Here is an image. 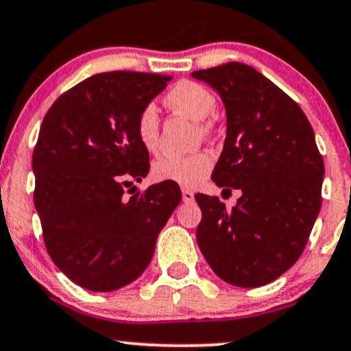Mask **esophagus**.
Listing matches in <instances>:
<instances>
[{"label": "esophagus", "mask_w": 351, "mask_h": 351, "mask_svg": "<svg viewBox=\"0 0 351 351\" xmlns=\"http://www.w3.org/2000/svg\"><path fill=\"white\" fill-rule=\"evenodd\" d=\"M181 196H183V201L186 202V204L194 201V193L189 191V189H183V191H181Z\"/></svg>", "instance_id": "esophagus-1"}]
</instances>
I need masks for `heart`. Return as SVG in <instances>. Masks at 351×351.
<instances>
[{"instance_id":"1","label":"heart","mask_w":351,"mask_h":351,"mask_svg":"<svg viewBox=\"0 0 351 351\" xmlns=\"http://www.w3.org/2000/svg\"><path fill=\"white\" fill-rule=\"evenodd\" d=\"M163 103L171 111L197 121V130L202 135L214 129V121L209 116L216 109L217 99L204 84L193 80H180L163 96ZM135 134L147 150H157L160 141L158 114L150 104L138 111L135 119ZM213 165L214 158L209 152H196L184 157L165 155L154 163L152 175L157 181H170L183 188H194L209 175Z\"/></svg>"}]
</instances>
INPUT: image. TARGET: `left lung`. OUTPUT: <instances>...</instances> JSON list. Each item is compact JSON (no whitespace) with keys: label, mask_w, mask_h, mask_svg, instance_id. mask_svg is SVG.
Wrapping results in <instances>:
<instances>
[{"label":"left lung","mask_w":351,"mask_h":351,"mask_svg":"<svg viewBox=\"0 0 351 351\" xmlns=\"http://www.w3.org/2000/svg\"><path fill=\"white\" fill-rule=\"evenodd\" d=\"M226 104L227 137L213 181L240 189L230 210L196 194V239L209 267L239 288L280 278L306 248L322 204L324 160L306 114L253 66L229 62L193 71Z\"/></svg>","instance_id":"obj_1"}]
</instances>
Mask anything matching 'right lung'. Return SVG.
<instances>
[{
  "mask_svg": "<svg viewBox=\"0 0 351 351\" xmlns=\"http://www.w3.org/2000/svg\"><path fill=\"white\" fill-rule=\"evenodd\" d=\"M170 80L122 70L93 75L58 96L42 121L34 204L50 258L84 289L108 293L137 280L180 204V186L170 181L124 196L150 170L137 114Z\"/></svg>",
  "mask_w": 351,
  "mask_h": 351,
  "instance_id": "add662e5",
  "label": "right lung"
}]
</instances>
